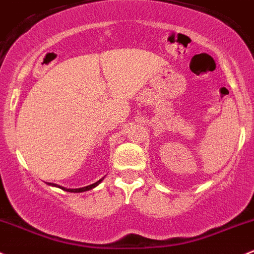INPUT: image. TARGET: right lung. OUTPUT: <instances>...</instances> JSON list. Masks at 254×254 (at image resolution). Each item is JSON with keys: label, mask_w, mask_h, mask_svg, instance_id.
Listing matches in <instances>:
<instances>
[{"label": "right lung", "mask_w": 254, "mask_h": 254, "mask_svg": "<svg viewBox=\"0 0 254 254\" xmlns=\"http://www.w3.org/2000/svg\"><path fill=\"white\" fill-rule=\"evenodd\" d=\"M105 177H102L101 180H99L97 181V182H95V183H93V185H90V186H86V187H83V188H76V189H67V188H64V187H61V186H58V185H54V183H48L49 186H54V187H58V188H60V189H63V190H66V191H69V193H82V191H86V190H90V189H93V188H95L96 186H99L100 183L102 182V180H104Z\"/></svg>", "instance_id": "right-lung-1"}]
</instances>
